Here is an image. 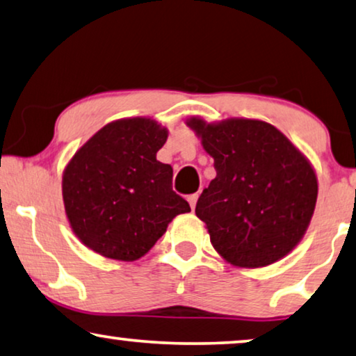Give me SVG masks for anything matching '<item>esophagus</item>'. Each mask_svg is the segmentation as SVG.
Instances as JSON below:
<instances>
[{
    "label": "esophagus",
    "mask_w": 356,
    "mask_h": 356,
    "mask_svg": "<svg viewBox=\"0 0 356 356\" xmlns=\"http://www.w3.org/2000/svg\"><path fill=\"white\" fill-rule=\"evenodd\" d=\"M188 203H190V208H195V204H197V200H198V193H193V195H188Z\"/></svg>",
    "instance_id": "esophagus-1"
}]
</instances>
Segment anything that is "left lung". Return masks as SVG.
Returning <instances> with one entry per match:
<instances>
[{"label":"left lung","instance_id":"1","mask_svg":"<svg viewBox=\"0 0 356 356\" xmlns=\"http://www.w3.org/2000/svg\"><path fill=\"white\" fill-rule=\"evenodd\" d=\"M214 159L216 177L200 195L195 213L213 247L240 268L268 266L303 237L318 197L307 158L284 134L263 121L192 119Z\"/></svg>","mask_w":356,"mask_h":356}]
</instances>
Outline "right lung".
Here are the masks:
<instances>
[{
    "instance_id": "add662e5",
    "label": "right lung",
    "mask_w": 356,
    "mask_h": 356,
    "mask_svg": "<svg viewBox=\"0 0 356 356\" xmlns=\"http://www.w3.org/2000/svg\"><path fill=\"white\" fill-rule=\"evenodd\" d=\"M168 130L121 119L98 130L67 164L63 198L77 237L119 261L142 258L190 207L172 190V168L156 159Z\"/></svg>"
}]
</instances>
